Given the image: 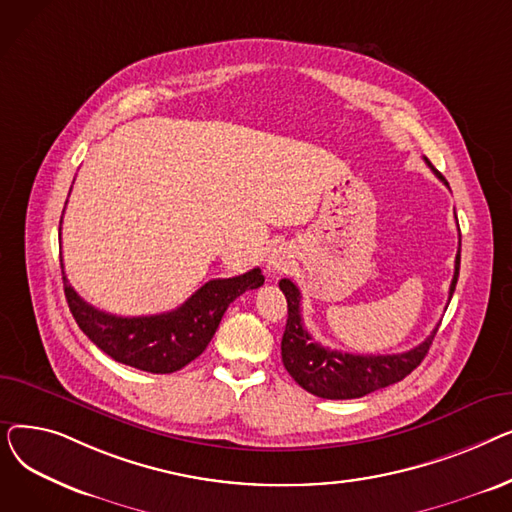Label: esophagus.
Wrapping results in <instances>:
<instances>
[{
	"label": "esophagus",
	"mask_w": 512,
	"mask_h": 512,
	"mask_svg": "<svg viewBox=\"0 0 512 512\" xmlns=\"http://www.w3.org/2000/svg\"><path fill=\"white\" fill-rule=\"evenodd\" d=\"M265 267H267V272H270L272 276L282 274V272H286V257H284L280 251H274L272 257L267 259Z\"/></svg>",
	"instance_id": "1"
}]
</instances>
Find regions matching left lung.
<instances>
[{
  "instance_id": "8db88e82",
  "label": "left lung",
  "mask_w": 512,
  "mask_h": 512,
  "mask_svg": "<svg viewBox=\"0 0 512 512\" xmlns=\"http://www.w3.org/2000/svg\"><path fill=\"white\" fill-rule=\"evenodd\" d=\"M425 164L432 168V172L444 182V176L432 166L427 157ZM461 270V230H459V251L454 259V276L450 282L448 299H452V292L456 288ZM280 290L284 292L288 303V319L286 330L282 336V363L286 371L292 375L307 392L330 398V400H346V398H361L369 392L386 388L405 380L407 375L419 367L425 359L429 346L438 332V328L429 334L419 346L411 348L407 353L398 355H351V353H338L330 348L321 346L311 338V334L303 326L301 317V292L288 278L280 280ZM440 326V324H438Z\"/></svg>"
}]
</instances>
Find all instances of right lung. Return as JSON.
Masks as SVG:
<instances>
[{
	"instance_id": "obj_1",
	"label": "right lung",
	"mask_w": 512,
	"mask_h": 512,
	"mask_svg": "<svg viewBox=\"0 0 512 512\" xmlns=\"http://www.w3.org/2000/svg\"><path fill=\"white\" fill-rule=\"evenodd\" d=\"M62 276L66 301L78 328L114 361L149 373H174L195 361L218 330L228 305L242 292L259 288L265 280L255 267L242 276L209 280L174 311L120 317L80 299L68 284L64 265Z\"/></svg>"
}]
</instances>
